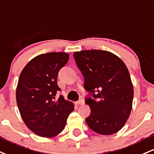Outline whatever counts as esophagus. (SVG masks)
Instances as JSON below:
<instances>
[{
  "mask_svg": "<svg viewBox=\"0 0 154 154\" xmlns=\"http://www.w3.org/2000/svg\"><path fill=\"white\" fill-rule=\"evenodd\" d=\"M75 103H76V105H83V104H84V100L81 99L77 102H76Z\"/></svg>",
  "mask_w": 154,
  "mask_h": 154,
  "instance_id": "34e87169",
  "label": "esophagus"
}]
</instances>
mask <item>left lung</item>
<instances>
[{
  "label": "left lung",
  "mask_w": 154,
  "mask_h": 154,
  "mask_svg": "<svg viewBox=\"0 0 154 154\" xmlns=\"http://www.w3.org/2000/svg\"><path fill=\"white\" fill-rule=\"evenodd\" d=\"M85 78L84 88L92 98H85L91 112L85 119L90 129L112 135L124 126L130 116L133 88L123 61L103 50H84L73 54Z\"/></svg>",
  "instance_id": "left-lung-1"
}]
</instances>
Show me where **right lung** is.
<instances>
[{
	"label": "right lung",
	"instance_id": "add662e5",
	"mask_svg": "<svg viewBox=\"0 0 154 154\" xmlns=\"http://www.w3.org/2000/svg\"><path fill=\"white\" fill-rule=\"evenodd\" d=\"M65 52L38 55L22 70L16 88V102L20 114L29 129L42 137L51 138L64 130L74 104L62 95L54 100L59 71L67 63Z\"/></svg>",
	"mask_w": 154,
	"mask_h": 154
}]
</instances>
